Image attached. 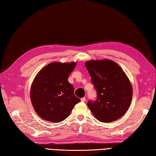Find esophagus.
Segmentation results:
<instances>
[{
    "instance_id": "esophagus-1",
    "label": "esophagus",
    "mask_w": 156,
    "mask_h": 156,
    "mask_svg": "<svg viewBox=\"0 0 156 156\" xmlns=\"http://www.w3.org/2000/svg\"><path fill=\"white\" fill-rule=\"evenodd\" d=\"M81 101H82V102H85V101H86V98H85V97L82 98H81Z\"/></svg>"
}]
</instances>
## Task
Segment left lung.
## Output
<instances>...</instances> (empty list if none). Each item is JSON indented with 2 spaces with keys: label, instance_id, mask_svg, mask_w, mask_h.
I'll return each instance as SVG.
<instances>
[{
  "label": "left lung",
  "instance_id": "obj_1",
  "mask_svg": "<svg viewBox=\"0 0 156 156\" xmlns=\"http://www.w3.org/2000/svg\"><path fill=\"white\" fill-rule=\"evenodd\" d=\"M97 99L89 100L88 107L102 122L117 120L127 111L133 91L127 76L117 64L109 59L86 62Z\"/></svg>",
  "mask_w": 156,
  "mask_h": 156
}]
</instances>
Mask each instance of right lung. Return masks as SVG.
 <instances>
[{
	"mask_svg": "<svg viewBox=\"0 0 156 156\" xmlns=\"http://www.w3.org/2000/svg\"><path fill=\"white\" fill-rule=\"evenodd\" d=\"M75 67L74 62H53L36 76L31 88V101L36 112L44 120L64 121L80 101L68 80Z\"/></svg>",
	"mask_w": 156,
	"mask_h": 156,
	"instance_id": "add662e5",
	"label": "right lung"
}]
</instances>
